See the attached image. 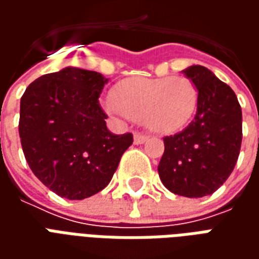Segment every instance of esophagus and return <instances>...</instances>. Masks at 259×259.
<instances>
[{
	"instance_id": "obj_1",
	"label": "esophagus",
	"mask_w": 259,
	"mask_h": 259,
	"mask_svg": "<svg viewBox=\"0 0 259 259\" xmlns=\"http://www.w3.org/2000/svg\"><path fill=\"white\" fill-rule=\"evenodd\" d=\"M148 139H150V136L146 135V133H141V132H136L135 133L136 144H144Z\"/></svg>"
}]
</instances>
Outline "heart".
Masks as SVG:
<instances>
[{
    "mask_svg": "<svg viewBox=\"0 0 259 259\" xmlns=\"http://www.w3.org/2000/svg\"><path fill=\"white\" fill-rule=\"evenodd\" d=\"M197 107V89L186 77H132L122 81L107 108L115 115L146 122L148 127L170 133L190 122Z\"/></svg>",
    "mask_w": 259,
    "mask_h": 259,
    "instance_id": "obj_1",
    "label": "heart"
}]
</instances>
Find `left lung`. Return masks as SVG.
<instances>
[{"label":"left lung","mask_w":259,"mask_h":259,"mask_svg":"<svg viewBox=\"0 0 259 259\" xmlns=\"http://www.w3.org/2000/svg\"><path fill=\"white\" fill-rule=\"evenodd\" d=\"M183 73L198 91L197 112L186 129L163 137L158 174L169 191L197 198L215 193L233 172L243 116L234 91L209 69L193 65Z\"/></svg>","instance_id":"8db88e82"}]
</instances>
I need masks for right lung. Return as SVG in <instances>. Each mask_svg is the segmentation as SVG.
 I'll use <instances>...</instances> for the list:
<instances>
[{
    "label": "right lung",
    "instance_id": "add662e5",
    "mask_svg": "<svg viewBox=\"0 0 259 259\" xmlns=\"http://www.w3.org/2000/svg\"><path fill=\"white\" fill-rule=\"evenodd\" d=\"M101 73L65 68L29 84L20 98L22 150L37 179L59 197L83 200L105 189L133 135L107 127Z\"/></svg>",
    "mask_w": 259,
    "mask_h": 259
}]
</instances>
